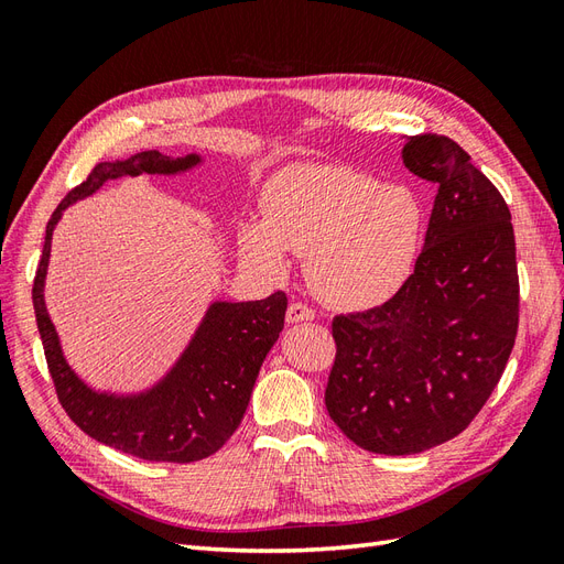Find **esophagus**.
Returning <instances> with one entry per match:
<instances>
[{
	"instance_id": "esophagus-1",
	"label": "esophagus",
	"mask_w": 564,
	"mask_h": 564,
	"mask_svg": "<svg viewBox=\"0 0 564 564\" xmlns=\"http://www.w3.org/2000/svg\"><path fill=\"white\" fill-rule=\"evenodd\" d=\"M315 317V311L313 308H308V305L305 303H292L286 308V322H308V319H313Z\"/></svg>"
}]
</instances>
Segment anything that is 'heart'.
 <instances>
[{
	"mask_svg": "<svg viewBox=\"0 0 564 564\" xmlns=\"http://www.w3.org/2000/svg\"><path fill=\"white\" fill-rule=\"evenodd\" d=\"M261 220H245V261L282 278L286 251L305 256L315 294L338 311L390 301L409 280L423 237V207L404 185L338 164H301L270 181Z\"/></svg>",
	"mask_w": 564,
	"mask_h": 564,
	"instance_id": "1",
	"label": "heart"
}]
</instances>
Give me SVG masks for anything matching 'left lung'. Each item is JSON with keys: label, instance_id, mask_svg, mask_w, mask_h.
I'll use <instances>...</instances> for the list:
<instances>
[{"label": "left lung", "instance_id": "8db88e82", "mask_svg": "<svg viewBox=\"0 0 564 564\" xmlns=\"http://www.w3.org/2000/svg\"><path fill=\"white\" fill-rule=\"evenodd\" d=\"M404 166L435 183L423 251L400 292L336 315L324 404L340 433L402 456L464 433L497 388L520 322L508 204L449 135L406 141Z\"/></svg>", "mask_w": 564, "mask_h": 564}]
</instances>
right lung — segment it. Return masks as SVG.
I'll use <instances>...</instances> for the list:
<instances>
[{
    "label": "right lung",
    "instance_id": "add662e5",
    "mask_svg": "<svg viewBox=\"0 0 564 564\" xmlns=\"http://www.w3.org/2000/svg\"><path fill=\"white\" fill-rule=\"evenodd\" d=\"M197 155L164 158L158 150L139 152L124 162H100L87 181L67 193L46 224L44 251L32 284L37 329L46 367L65 414L89 437L143 460L191 464L216 454L240 425L268 350L275 344L286 313V294L263 301L214 303L174 371L145 395L112 398L84 386L67 367L58 336L44 305V278L51 232L61 212L119 176L176 174L197 164Z\"/></svg>",
    "mask_w": 564,
    "mask_h": 564
}]
</instances>
